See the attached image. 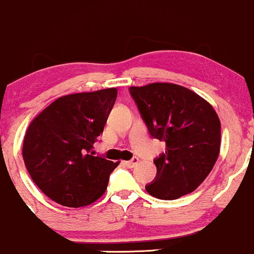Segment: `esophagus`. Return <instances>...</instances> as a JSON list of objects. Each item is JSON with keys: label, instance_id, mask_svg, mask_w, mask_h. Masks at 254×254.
<instances>
[{"label": "esophagus", "instance_id": "1", "mask_svg": "<svg viewBox=\"0 0 254 254\" xmlns=\"http://www.w3.org/2000/svg\"><path fill=\"white\" fill-rule=\"evenodd\" d=\"M138 162H139L138 157H133V159H131L130 161H125L124 164H125V166H127V167H129V168H133L137 164H138Z\"/></svg>", "mask_w": 254, "mask_h": 254}]
</instances>
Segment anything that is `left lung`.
<instances>
[{
    "label": "left lung",
    "mask_w": 254,
    "mask_h": 254,
    "mask_svg": "<svg viewBox=\"0 0 254 254\" xmlns=\"http://www.w3.org/2000/svg\"><path fill=\"white\" fill-rule=\"evenodd\" d=\"M130 94L154 138L166 151L154 160L156 177L145 190L172 200L194 191L210 173L221 144V123L205 99L179 84L130 87Z\"/></svg>",
    "instance_id": "obj_1"
}]
</instances>
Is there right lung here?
I'll return each mask as SVG.
<instances>
[{"label":"right lung","instance_id":"obj_1","mask_svg":"<svg viewBox=\"0 0 254 254\" xmlns=\"http://www.w3.org/2000/svg\"><path fill=\"white\" fill-rule=\"evenodd\" d=\"M117 88L74 93L56 99L26 130L22 157L38 188L69 208L94 203L119 165L93 155L117 98Z\"/></svg>","mask_w":254,"mask_h":254}]
</instances>
